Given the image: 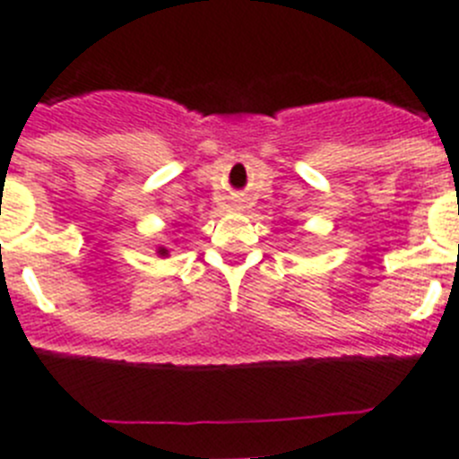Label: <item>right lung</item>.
Listing matches in <instances>:
<instances>
[{
    "label": "right lung",
    "mask_w": 459,
    "mask_h": 459,
    "mask_svg": "<svg viewBox=\"0 0 459 459\" xmlns=\"http://www.w3.org/2000/svg\"><path fill=\"white\" fill-rule=\"evenodd\" d=\"M158 254H160V256H165V254H168V249L160 247V249H158Z\"/></svg>",
    "instance_id": "1"
}]
</instances>
